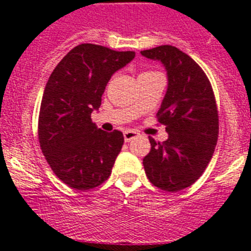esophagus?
I'll return each instance as SVG.
<instances>
[{"label":"esophagus","instance_id":"1","mask_svg":"<svg viewBox=\"0 0 251 251\" xmlns=\"http://www.w3.org/2000/svg\"><path fill=\"white\" fill-rule=\"evenodd\" d=\"M123 136H124V141H126V142H130V141H132V139H134V138H136V137H138V133L134 132V130L128 129V130H124Z\"/></svg>","mask_w":251,"mask_h":251}]
</instances>
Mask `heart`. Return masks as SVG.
Instances as JSON below:
<instances>
[{"instance_id": "heart-1", "label": "heart", "mask_w": 251, "mask_h": 251, "mask_svg": "<svg viewBox=\"0 0 251 251\" xmlns=\"http://www.w3.org/2000/svg\"><path fill=\"white\" fill-rule=\"evenodd\" d=\"M148 73H153V72H147V73H143V74H148Z\"/></svg>"}]
</instances>
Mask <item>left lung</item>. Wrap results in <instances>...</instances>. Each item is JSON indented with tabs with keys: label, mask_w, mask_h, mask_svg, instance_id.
<instances>
[{
	"label": "left lung",
	"mask_w": 251,
	"mask_h": 251,
	"mask_svg": "<svg viewBox=\"0 0 251 251\" xmlns=\"http://www.w3.org/2000/svg\"><path fill=\"white\" fill-rule=\"evenodd\" d=\"M158 60L167 72V92L157 113L168 138H150L143 158L151 183L168 192L191 186L211 161L219 137V114L211 84L194 59L171 45L141 51Z\"/></svg>",
	"instance_id": "1"
}]
</instances>
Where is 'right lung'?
<instances>
[{"label":"right lung","instance_id":"right-lung-1","mask_svg":"<svg viewBox=\"0 0 251 251\" xmlns=\"http://www.w3.org/2000/svg\"><path fill=\"white\" fill-rule=\"evenodd\" d=\"M136 56L81 44L51 73L39 115V141L51 170L69 187L88 191L108 179L123 146V133H108L92 122L108 81Z\"/></svg>","mask_w":251,"mask_h":251}]
</instances>
